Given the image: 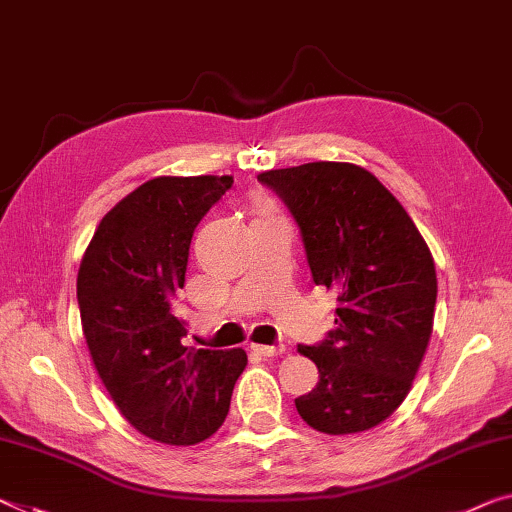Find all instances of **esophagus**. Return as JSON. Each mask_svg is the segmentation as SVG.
Returning <instances> with one entry per match:
<instances>
[{
	"instance_id": "esophagus-1",
	"label": "esophagus",
	"mask_w": 512,
	"mask_h": 512,
	"mask_svg": "<svg viewBox=\"0 0 512 512\" xmlns=\"http://www.w3.org/2000/svg\"><path fill=\"white\" fill-rule=\"evenodd\" d=\"M251 352H256V355L261 357H279L286 352V348L283 345H261V343H254L251 345Z\"/></svg>"
}]
</instances>
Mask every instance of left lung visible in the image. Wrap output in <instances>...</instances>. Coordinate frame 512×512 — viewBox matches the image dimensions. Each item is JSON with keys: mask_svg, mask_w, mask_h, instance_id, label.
Here are the masks:
<instances>
[{"mask_svg": "<svg viewBox=\"0 0 512 512\" xmlns=\"http://www.w3.org/2000/svg\"><path fill=\"white\" fill-rule=\"evenodd\" d=\"M300 226L316 286L336 295L334 329L297 352L318 366L316 389L295 398L313 430L350 435L398 410L428 350L435 261L412 217L371 171L309 162L258 174Z\"/></svg>", "mask_w": 512, "mask_h": 512, "instance_id": "1", "label": "left lung"}]
</instances>
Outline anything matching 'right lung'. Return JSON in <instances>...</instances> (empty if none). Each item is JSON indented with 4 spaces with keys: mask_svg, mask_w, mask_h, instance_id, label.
<instances>
[{
    "mask_svg": "<svg viewBox=\"0 0 512 512\" xmlns=\"http://www.w3.org/2000/svg\"><path fill=\"white\" fill-rule=\"evenodd\" d=\"M233 176H157L102 217L77 272V304L93 366L141 435L192 446L222 426L247 352L183 345L171 311L203 215Z\"/></svg>",
    "mask_w": 512,
    "mask_h": 512,
    "instance_id": "obj_1",
    "label": "right lung"
}]
</instances>
